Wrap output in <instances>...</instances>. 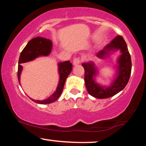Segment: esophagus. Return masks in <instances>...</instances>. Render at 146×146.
Here are the masks:
<instances>
[{
    "label": "esophagus",
    "instance_id": "1",
    "mask_svg": "<svg viewBox=\"0 0 146 146\" xmlns=\"http://www.w3.org/2000/svg\"><path fill=\"white\" fill-rule=\"evenodd\" d=\"M81 62H82V60H81V59H80V58H78H78H75L74 59H73V63L74 65H78V64H79L81 63Z\"/></svg>",
    "mask_w": 146,
    "mask_h": 146
}]
</instances>
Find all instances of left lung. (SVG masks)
Instances as JSON below:
<instances>
[{"label": "left lung", "instance_id": "1", "mask_svg": "<svg viewBox=\"0 0 146 146\" xmlns=\"http://www.w3.org/2000/svg\"><path fill=\"white\" fill-rule=\"evenodd\" d=\"M113 48L121 50V55L118 60L119 64L118 67V76L113 84L108 88H104L95 82L93 76L96 75L97 70L95 68L93 63H83L82 64L84 68V81L86 89L90 95L96 98L104 99L114 96L125 88L130 79L132 69L131 57L123 37L116 36V38H114L113 40L105 47V49L107 51ZM106 53V51L102 50L99 52L98 56L103 58Z\"/></svg>", "mask_w": 146, "mask_h": 146}]
</instances>
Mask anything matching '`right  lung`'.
I'll use <instances>...</instances> for the list:
<instances>
[{
    "instance_id": "obj_1",
    "label": "right lung",
    "mask_w": 146,
    "mask_h": 146,
    "mask_svg": "<svg viewBox=\"0 0 146 146\" xmlns=\"http://www.w3.org/2000/svg\"><path fill=\"white\" fill-rule=\"evenodd\" d=\"M51 47L52 43L51 40L46 38H41V37H37L29 41V42L23 48L20 55L19 61H18L19 64L18 67V80L19 83L20 77H21L22 68H23V66L20 64L31 61L40 56H47L51 52ZM58 66H59L60 77L56 91H55V93L49 98L42 101L33 100L32 99L31 100L40 104H51L52 102H56L59 98L63 90L65 81L72 71V64L70 62V61H66L59 63Z\"/></svg>"
}]
</instances>
